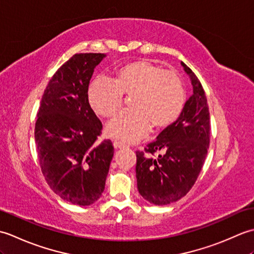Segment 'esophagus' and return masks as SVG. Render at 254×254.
Listing matches in <instances>:
<instances>
[{
    "label": "esophagus",
    "instance_id": "34e87169",
    "mask_svg": "<svg viewBox=\"0 0 254 254\" xmlns=\"http://www.w3.org/2000/svg\"><path fill=\"white\" fill-rule=\"evenodd\" d=\"M113 146H115L116 148H121V147H126L127 145H126V143H123L121 141H118V139H116V141L113 142Z\"/></svg>",
    "mask_w": 254,
    "mask_h": 254
}]
</instances>
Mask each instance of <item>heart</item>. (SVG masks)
I'll use <instances>...</instances> for the list:
<instances>
[{"label": "heart", "mask_w": 254, "mask_h": 254, "mask_svg": "<svg viewBox=\"0 0 254 254\" xmlns=\"http://www.w3.org/2000/svg\"><path fill=\"white\" fill-rule=\"evenodd\" d=\"M132 95L133 107L121 110L107 124L111 136L136 141L156 127H166L179 117L186 90L179 75L157 64L138 61L118 69L116 79L97 77L88 89V101L96 113L110 117Z\"/></svg>", "instance_id": "1"}]
</instances>
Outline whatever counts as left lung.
<instances>
[{"label":"left lung","mask_w":254,"mask_h":254,"mask_svg":"<svg viewBox=\"0 0 254 254\" xmlns=\"http://www.w3.org/2000/svg\"><path fill=\"white\" fill-rule=\"evenodd\" d=\"M181 65L191 78L193 95L179 118L147 144L145 152L136 150L138 192L155 205L174 203L191 190L209 146V112L205 91L192 69L183 62ZM156 151L162 152L156 159L146 155Z\"/></svg>","instance_id":"left-lung-1"}]
</instances>
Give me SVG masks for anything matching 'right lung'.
Listing matches in <instances>:
<instances>
[{
	"label": "right lung",
	"instance_id": "obj_1",
	"mask_svg": "<svg viewBox=\"0 0 254 254\" xmlns=\"http://www.w3.org/2000/svg\"><path fill=\"white\" fill-rule=\"evenodd\" d=\"M105 53H77L53 75L35 127L38 159L52 191L87 206L105 190L113 157L110 139L97 142L102 123L90 108L88 85Z\"/></svg>",
	"mask_w": 254,
	"mask_h": 254
}]
</instances>
